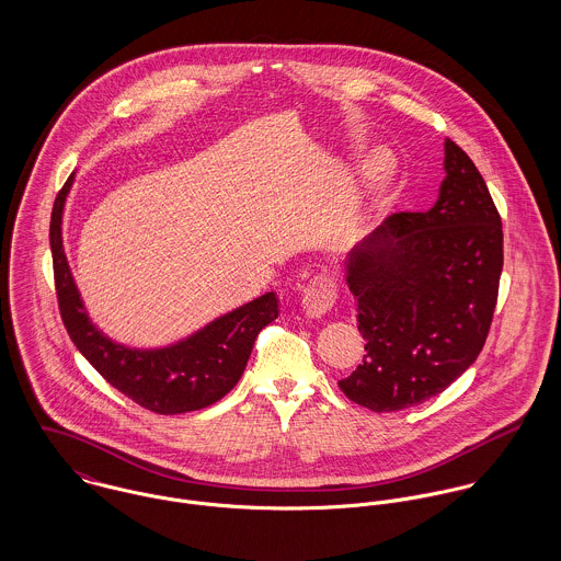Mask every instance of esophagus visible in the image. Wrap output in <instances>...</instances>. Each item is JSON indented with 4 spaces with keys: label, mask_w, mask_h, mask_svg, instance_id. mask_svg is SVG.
I'll return each instance as SVG.
<instances>
[{
    "label": "esophagus",
    "mask_w": 561,
    "mask_h": 561,
    "mask_svg": "<svg viewBox=\"0 0 561 561\" xmlns=\"http://www.w3.org/2000/svg\"><path fill=\"white\" fill-rule=\"evenodd\" d=\"M336 298H339L336 283L328 274H320L305 287L302 307L309 318H321L334 307Z\"/></svg>",
    "instance_id": "obj_1"
}]
</instances>
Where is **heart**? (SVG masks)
<instances>
[{"mask_svg": "<svg viewBox=\"0 0 561 561\" xmlns=\"http://www.w3.org/2000/svg\"><path fill=\"white\" fill-rule=\"evenodd\" d=\"M376 165L380 168V170H385V168H389V158L385 156V153H380L378 158H376Z\"/></svg>", "mask_w": 561, "mask_h": 561, "instance_id": "heart-1", "label": "heart"}]
</instances>
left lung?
<instances>
[{
	"instance_id": "1",
	"label": "left lung",
	"mask_w": 561,
	"mask_h": 561,
	"mask_svg": "<svg viewBox=\"0 0 561 561\" xmlns=\"http://www.w3.org/2000/svg\"><path fill=\"white\" fill-rule=\"evenodd\" d=\"M447 176L427 211L389 216L347 263L363 365L339 389L374 412L443 393L480 356L503 270L501 216L473 160L445 142Z\"/></svg>"
}]
</instances>
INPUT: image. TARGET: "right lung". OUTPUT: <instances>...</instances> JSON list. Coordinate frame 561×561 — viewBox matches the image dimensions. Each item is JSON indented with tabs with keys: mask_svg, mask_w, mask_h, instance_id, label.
<instances>
[{
	"mask_svg": "<svg viewBox=\"0 0 561 561\" xmlns=\"http://www.w3.org/2000/svg\"><path fill=\"white\" fill-rule=\"evenodd\" d=\"M71 183L73 174L56 196L49 243L60 318L76 347L116 391L145 410L179 414L222 400L240 382L259 332L278 318L276 296L270 291L172 347L140 352L112 343L88 320L65 256L62 209Z\"/></svg>",
	"mask_w": 561,
	"mask_h": 561,
	"instance_id": "add662e5",
	"label": "right lung"
}]
</instances>
